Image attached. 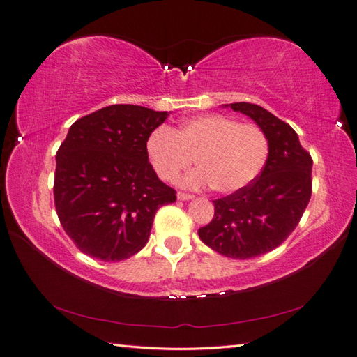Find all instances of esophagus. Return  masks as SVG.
<instances>
[{"mask_svg":"<svg viewBox=\"0 0 357 357\" xmlns=\"http://www.w3.org/2000/svg\"><path fill=\"white\" fill-rule=\"evenodd\" d=\"M177 199L178 200H191L194 199L192 194H188V192H177Z\"/></svg>","mask_w":357,"mask_h":357,"instance_id":"esophagus-1","label":"esophagus"}]
</instances>
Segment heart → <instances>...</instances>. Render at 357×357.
<instances>
[{"instance_id": "obj_1", "label": "heart", "mask_w": 357, "mask_h": 357, "mask_svg": "<svg viewBox=\"0 0 357 357\" xmlns=\"http://www.w3.org/2000/svg\"><path fill=\"white\" fill-rule=\"evenodd\" d=\"M146 152L160 178L172 181L196 157V171L181 178L183 186H213L222 194L236 192L259 176L268 157V139L257 124L208 113L181 121L177 129L157 127L146 141Z\"/></svg>"}]
</instances>
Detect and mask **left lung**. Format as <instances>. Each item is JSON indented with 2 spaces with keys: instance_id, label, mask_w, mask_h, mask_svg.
<instances>
[{
  "instance_id": "8db88e82",
  "label": "left lung",
  "mask_w": 357,
  "mask_h": 357,
  "mask_svg": "<svg viewBox=\"0 0 357 357\" xmlns=\"http://www.w3.org/2000/svg\"><path fill=\"white\" fill-rule=\"evenodd\" d=\"M252 118L268 139V157L259 176L242 190L214 202V218L199 238L224 257L248 259L277 248L303 216L312 192V158L298 135L257 104H230Z\"/></svg>"
}]
</instances>
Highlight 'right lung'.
Wrapping results in <instances>:
<instances>
[{
  "instance_id": "add662e5",
  "label": "right lung",
  "mask_w": 357,
  "mask_h": 357,
  "mask_svg": "<svg viewBox=\"0 0 357 357\" xmlns=\"http://www.w3.org/2000/svg\"><path fill=\"white\" fill-rule=\"evenodd\" d=\"M167 112L116 104L74 123L56 155L54 204L80 252L100 261L133 257L151 236L160 206L176 202L146 152Z\"/></svg>"
}]
</instances>
